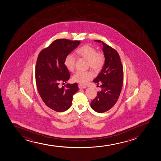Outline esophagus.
<instances>
[{
  "mask_svg": "<svg viewBox=\"0 0 161 161\" xmlns=\"http://www.w3.org/2000/svg\"><path fill=\"white\" fill-rule=\"evenodd\" d=\"M78 87H79L80 89H85L86 86H84V85H81V84H79V85H78Z\"/></svg>",
  "mask_w": 161,
  "mask_h": 161,
  "instance_id": "esophagus-1",
  "label": "esophagus"
}]
</instances>
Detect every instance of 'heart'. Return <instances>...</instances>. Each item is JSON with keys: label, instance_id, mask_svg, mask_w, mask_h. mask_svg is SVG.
Wrapping results in <instances>:
<instances>
[{"label": "heart", "instance_id": "b5f03b06", "mask_svg": "<svg viewBox=\"0 0 161 161\" xmlns=\"http://www.w3.org/2000/svg\"><path fill=\"white\" fill-rule=\"evenodd\" d=\"M75 53L78 58L87 61L88 66L95 72L101 70L104 65L105 56L102 53L97 52L93 47L85 44L78 48ZM75 63L76 58L72 55L68 54L65 56L64 65L68 70L73 72L75 68ZM93 78V74L91 71H77L72 76V80L74 82L85 85Z\"/></svg>", "mask_w": 161, "mask_h": 161}]
</instances>
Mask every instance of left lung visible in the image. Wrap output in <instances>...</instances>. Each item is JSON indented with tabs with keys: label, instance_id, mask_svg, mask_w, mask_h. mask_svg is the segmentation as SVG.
Segmentation results:
<instances>
[{
	"label": "left lung",
	"instance_id": "obj_1",
	"mask_svg": "<svg viewBox=\"0 0 161 161\" xmlns=\"http://www.w3.org/2000/svg\"><path fill=\"white\" fill-rule=\"evenodd\" d=\"M94 41L103 43L105 62L100 73L93 80L100 84L102 90L91 102V107L98 113H103L112 108L118 100L124 80L123 67L116 50L103 41Z\"/></svg>",
	"mask_w": 161,
	"mask_h": 161
}]
</instances>
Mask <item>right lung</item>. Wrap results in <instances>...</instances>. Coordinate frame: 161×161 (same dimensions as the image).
<instances>
[{
  "mask_svg": "<svg viewBox=\"0 0 161 161\" xmlns=\"http://www.w3.org/2000/svg\"><path fill=\"white\" fill-rule=\"evenodd\" d=\"M80 41L56 40L41 50L36 61L35 80L43 102L50 108L61 112L71 106L72 97L78 90L77 83L67 84L60 88L61 82L67 83L70 75L64 65L65 56L77 48Z\"/></svg>",
  "mask_w": 161,
  "mask_h": 161,
  "instance_id": "obj_1",
  "label": "right lung"
}]
</instances>
